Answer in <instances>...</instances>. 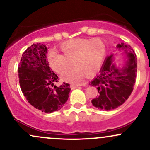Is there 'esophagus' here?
<instances>
[{
  "mask_svg": "<svg viewBox=\"0 0 150 150\" xmlns=\"http://www.w3.org/2000/svg\"><path fill=\"white\" fill-rule=\"evenodd\" d=\"M79 86H82V84H77V85H70V88H71L72 89L76 88V87H79Z\"/></svg>",
  "mask_w": 150,
  "mask_h": 150,
  "instance_id": "34e87169",
  "label": "esophagus"
}]
</instances>
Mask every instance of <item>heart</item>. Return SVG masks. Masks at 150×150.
<instances>
[{
  "instance_id": "obj_1",
  "label": "heart",
  "mask_w": 150,
  "mask_h": 150,
  "mask_svg": "<svg viewBox=\"0 0 150 150\" xmlns=\"http://www.w3.org/2000/svg\"><path fill=\"white\" fill-rule=\"evenodd\" d=\"M59 49L63 56L50 51L48 63L53 71L62 75L69 69L73 61L75 68L62 77L70 82H78L85 75L89 77L97 73L106 55V46L98 39H71L61 44Z\"/></svg>"
}]
</instances>
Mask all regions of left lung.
I'll use <instances>...</instances> for the list:
<instances>
[{
  "mask_svg": "<svg viewBox=\"0 0 150 150\" xmlns=\"http://www.w3.org/2000/svg\"><path fill=\"white\" fill-rule=\"evenodd\" d=\"M126 55L127 60L121 68L113 63V55L106 57L99 73L89 82L98 89V96L92 100L93 106L101 110L110 111L125 102L133 90L137 73V57L130 46L123 43L117 45Z\"/></svg>",
  "mask_w": 150,
  "mask_h": 150,
  "instance_id": "8db88e82",
  "label": "left lung"
}]
</instances>
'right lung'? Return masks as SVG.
Listing matches in <instances>:
<instances>
[{
	"label": "right lung",
	"mask_w": 150,
	"mask_h": 150,
	"mask_svg": "<svg viewBox=\"0 0 150 150\" xmlns=\"http://www.w3.org/2000/svg\"><path fill=\"white\" fill-rule=\"evenodd\" d=\"M48 49L43 44H33L23 53L18 66L21 90L28 102L44 113L58 111L68 101L70 85L56 86L58 77L49 65Z\"/></svg>",
	"instance_id": "add662e5"
}]
</instances>
